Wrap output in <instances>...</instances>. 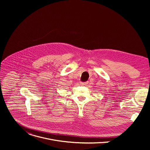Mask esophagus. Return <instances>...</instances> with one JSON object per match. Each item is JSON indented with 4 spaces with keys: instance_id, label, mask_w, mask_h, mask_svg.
<instances>
[{
    "instance_id": "esophagus-1",
    "label": "esophagus",
    "mask_w": 150,
    "mask_h": 150,
    "mask_svg": "<svg viewBox=\"0 0 150 150\" xmlns=\"http://www.w3.org/2000/svg\"><path fill=\"white\" fill-rule=\"evenodd\" d=\"M80 84L81 85H87L88 84V83L87 82H81Z\"/></svg>"
}]
</instances>
